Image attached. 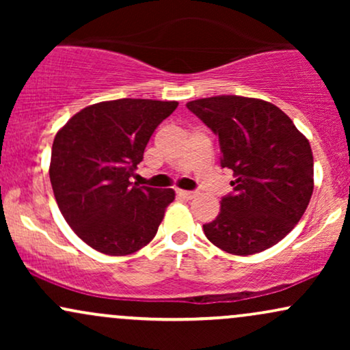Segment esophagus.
<instances>
[{"label":"esophagus","mask_w":350,"mask_h":350,"mask_svg":"<svg viewBox=\"0 0 350 350\" xmlns=\"http://www.w3.org/2000/svg\"><path fill=\"white\" fill-rule=\"evenodd\" d=\"M178 194L180 196V198L186 199V200H191V199L196 198V192H192V191H180V189H179Z\"/></svg>","instance_id":"esophagus-1"}]
</instances>
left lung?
<instances>
[{
  "instance_id": "1",
  "label": "left lung",
  "mask_w": 350,
  "mask_h": 350,
  "mask_svg": "<svg viewBox=\"0 0 350 350\" xmlns=\"http://www.w3.org/2000/svg\"><path fill=\"white\" fill-rule=\"evenodd\" d=\"M186 107L219 136L220 166L235 178L234 192L222 198L219 215L204 224V234L232 255L276 245L299 222L314 189L306 136L265 100L219 95Z\"/></svg>"
}]
</instances>
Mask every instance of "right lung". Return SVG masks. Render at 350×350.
<instances>
[{
	"label": "right lung",
	"mask_w": 350,
	"mask_h": 350,
	"mask_svg": "<svg viewBox=\"0 0 350 350\" xmlns=\"http://www.w3.org/2000/svg\"><path fill=\"white\" fill-rule=\"evenodd\" d=\"M178 102L120 98L90 105L57 131L51 184L59 211L77 237L97 252L123 256L154 239L172 189L130 180L158 124Z\"/></svg>",
	"instance_id": "right-lung-1"
}]
</instances>
